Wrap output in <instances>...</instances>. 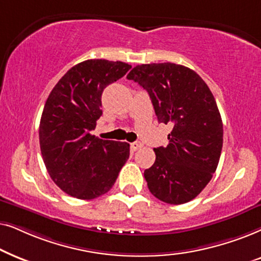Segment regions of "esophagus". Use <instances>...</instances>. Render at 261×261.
I'll use <instances>...</instances> for the list:
<instances>
[{"label":"esophagus","mask_w":261,"mask_h":261,"mask_svg":"<svg viewBox=\"0 0 261 261\" xmlns=\"http://www.w3.org/2000/svg\"><path fill=\"white\" fill-rule=\"evenodd\" d=\"M141 147H142L141 142H134V143L130 144V148H131V150H133V151L138 150V149H140Z\"/></svg>","instance_id":"34e87169"}]
</instances>
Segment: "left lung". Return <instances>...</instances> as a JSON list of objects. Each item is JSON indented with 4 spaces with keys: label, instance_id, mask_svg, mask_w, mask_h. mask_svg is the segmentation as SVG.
I'll return each instance as SVG.
<instances>
[{
    "label": "left lung",
    "instance_id": "left-lung-1",
    "mask_svg": "<svg viewBox=\"0 0 261 261\" xmlns=\"http://www.w3.org/2000/svg\"><path fill=\"white\" fill-rule=\"evenodd\" d=\"M126 79L147 90L159 123L173 124L168 145L154 148V165L144 171L149 191L174 205L192 200L216 172L223 145L213 93L196 71L174 63L137 65Z\"/></svg>",
    "mask_w": 261,
    "mask_h": 261
}]
</instances>
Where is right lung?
I'll list each match as a JSON object with an SVG mask.
<instances>
[{"label":"right lung","instance_id":"1","mask_svg":"<svg viewBox=\"0 0 261 261\" xmlns=\"http://www.w3.org/2000/svg\"><path fill=\"white\" fill-rule=\"evenodd\" d=\"M124 62L88 60L69 69L51 90L39 125L40 150L51 179L79 199H94L112 189L130 155L126 142L90 134L101 117V95L126 74Z\"/></svg>","mask_w":261,"mask_h":261}]
</instances>
